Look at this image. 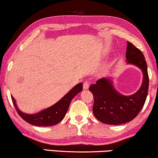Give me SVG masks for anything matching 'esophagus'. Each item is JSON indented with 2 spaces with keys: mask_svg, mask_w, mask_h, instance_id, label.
<instances>
[{
  "mask_svg": "<svg viewBox=\"0 0 158 158\" xmlns=\"http://www.w3.org/2000/svg\"><path fill=\"white\" fill-rule=\"evenodd\" d=\"M89 85H90V83L88 81H85L83 83V89L84 90H88V88H89Z\"/></svg>",
  "mask_w": 158,
  "mask_h": 158,
  "instance_id": "1",
  "label": "esophagus"
}]
</instances>
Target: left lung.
Here are the masks:
<instances>
[{
  "mask_svg": "<svg viewBox=\"0 0 158 158\" xmlns=\"http://www.w3.org/2000/svg\"><path fill=\"white\" fill-rule=\"evenodd\" d=\"M127 64L137 66L143 75L142 85L137 92L124 96L116 90L111 77H102L91 85L94 95L93 112L98 121L110 125H120L131 122L138 115L145 103L149 88L148 66L142 52L127 42Z\"/></svg>",
  "mask_w": 158,
  "mask_h": 158,
  "instance_id": "8db88e82",
  "label": "left lung"
}]
</instances>
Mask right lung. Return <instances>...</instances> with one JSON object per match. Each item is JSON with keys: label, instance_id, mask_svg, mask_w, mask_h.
<instances>
[{"label": "right lung", "instance_id": "add662e5", "mask_svg": "<svg viewBox=\"0 0 158 158\" xmlns=\"http://www.w3.org/2000/svg\"><path fill=\"white\" fill-rule=\"evenodd\" d=\"M83 90V83H80L73 87L68 94L64 95L59 101L50 107L47 108L36 114H29L23 113L19 109L15 98L11 99L19 116L26 122L37 127H50L58 124L63 119L68 111L72 99L77 94Z\"/></svg>", "mask_w": 158, "mask_h": 158}]
</instances>
